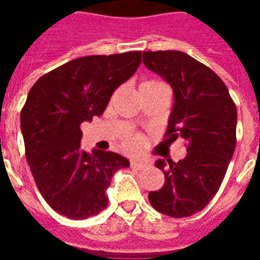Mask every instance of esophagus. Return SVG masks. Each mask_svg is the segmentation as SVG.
<instances>
[{"mask_svg": "<svg viewBox=\"0 0 260 260\" xmlns=\"http://www.w3.org/2000/svg\"><path fill=\"white\" fill-rule=\"evenodd\" d=\"M146 167V163H143V161H138V160H134V161H131V169L136 170V171H139V170H143Z\"/></svg>", "mask_w": 260, "mask_h": 260, "instance_id": "34e87169", "label": "esophagus"}]
</instances>
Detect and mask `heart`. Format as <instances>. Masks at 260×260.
I'll return each instance as SVG.
<instances>
[{
	"mask_svg": "<svg viewBox=\"0 0 260 260\" xmlns=\"http://www.w3.org/2000/svg\"><path fill=\"white\" fill-rule=\"evenodd\" d=\"M146 85H163L160 82H146ZM143 146V139L139 135H129L126 136L122 142V147L126 152H138Z\"/></svg>",
	"mask_w": 260,
	"mask_h": 260,
	"instance_id": "b5f03b06",
	"label": "heart"
}]
</instances>
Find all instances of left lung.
<instances>
[{"label": "left lung", "mask_w": 260, "mask_h": 260, "mask_svg": "<svg viewBox=\"0 0 260 260\" xmlns=\"http://www.w3.org/2000/svg\"><path fill=\"white\" fill-rule=\"evenodd\" d=\"M143 64L174 90L166 143L186 142L185 158L156 163L166 182L149 193V202L170 217H189L209 205L223 182L237 145V107L220 76L188 54L145 51Z\"/></svg>", "instance_id": "obj_1"}]
</instances>
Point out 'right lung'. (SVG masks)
I'll use <instances>...</instances> for the list:
<instances>
[{
  "label": "right lung",
  "instance_id": "right-lung-1",
  "mask_svg": "<svg viewBox=\"0 0 260 260\" xmlns=\"http://www.w3.org/2000/svg\"><path fill=\"white\" fill-rule=\"evenodd\" d=\"M141 51L89 55L43 75L20 111L25 153L39 191L53 210L72 220L107 207L115 171L129 167L117 153L80 149L83 121L104 113L115 89L135 74Z\"/></svg>",
  "mask_w": 260,
  "mask_h": 260
}]
</instances>
